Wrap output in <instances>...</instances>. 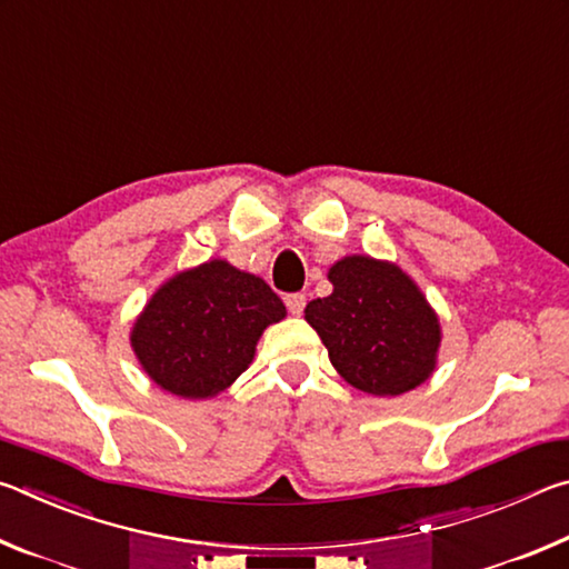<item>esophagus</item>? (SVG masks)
<instances>
[{"label":"esophagus","instance_id":"obj_1","mask_svg":"<svg viewBox=\"0 0 569 569\" xmlns=\"http://www.w3.org/2000/svg\"><path fill=\"white\" fill-rule=\"evenodd\" d=\"M286 306H288V311H291L293 316H301L303 308H306V296L303 293L286 296Z\"/></svg>","mask_w":569,"mask_h":569}]
</instances>
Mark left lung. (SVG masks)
Here are the masks:
<instances>
[{
	"instance_id": "8db88e82",
	"label": "left lung",
	"mask_w": 569,
	"mask_h": 569,
	"mask_svg": "<svg viewBox=\"0 0 569 569\" xmlns=\"http://www.w3.org/2000/svg\"><path fill=\"white\" fill-rule=\"evenodd\" d=\"M329 281L331 296L303 313L343 381L373 397H399L435 373L439 319L397 263L346 256L329 268Z\"/></svg>"
}]
</instances>
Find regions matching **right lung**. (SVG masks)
<instances>
[{
  "label": "right lung",
  "instance_id": "right-lung-1",
  "mask_svg": "<svg viewBox=\"0 0 569 569\" xmlns=\"http://www.w3.org/2000/svg\"><path fill=\"white\" fill-rule=\"evenodd\" d=\"M286 306L263 278L228 261H208L162 283L132 326L142 371L162 391L208 399L226 391L256 356Z\"/></svg>",
  "mask_w": 569,
  "mask_h": 569
}]
</instances>
